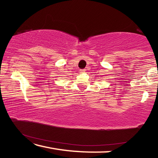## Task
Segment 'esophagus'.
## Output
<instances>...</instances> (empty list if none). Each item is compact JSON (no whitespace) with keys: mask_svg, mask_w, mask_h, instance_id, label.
<instances>
[{"mask_svg":"<svg viewBox=\"0 0 158 158\" xmlns=\"http://www.w3.org/2000/svg\"><path fill=\"white\" fill-rule=\"evenodd\" d=\"M80 73H84L85 72V69H80Z\"/></svg>","mask_w":158,"mask_h":158,"instance_id":"esophagus-1","label":"esophagus"}]
</instances>
